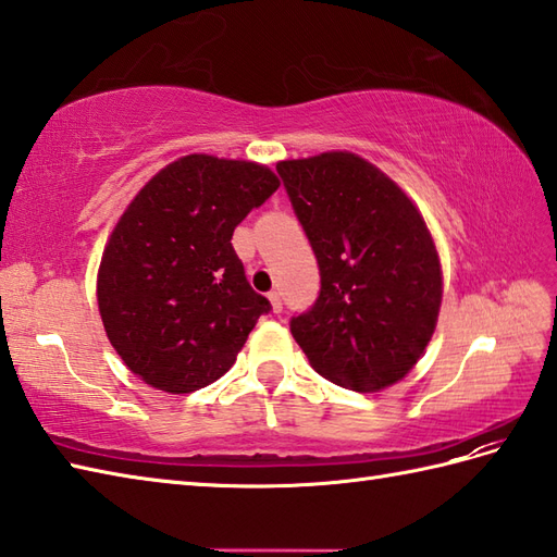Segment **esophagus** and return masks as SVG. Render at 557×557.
Returning a JSON list of instances; mask_svg holds the SVG:
<instances>
[{
	"label": "esophagus",
	"instance_id": "1",
	"mask_svg": "<svg viewBox=\"0 0 557 557\" xmlns=\"http://www.w3.org/2000/svg\"><path fill=\"white\" fill-rule=\"evenodd\" d=\"M268 299H270V306H273V313H282V299H280V294H277V292H270Z\"/></svg>",
	"mask_w": 557,
	"mask_h": 557
}]
</instances>
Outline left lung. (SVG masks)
I'll list each match as a JSON object with an SVG mask.
<instances>
[{"label":"left lung","mask_w":557,"mask_h":557,"mask_svg":"<svg viewBox=\"0 0 557 557\" xmlns=\"http://www.w3.org/2000/svg\"><path fill=\"white\" fill-rule=\"evenodd\" d=\"M320 265V296L292 334L322 377L382 392L418 366L436 330L442 261L420 209L351 151L277 163Z\"/></svg>","instance_id":"1"}]
</instances>
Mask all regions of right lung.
Returning a JSON list of instances; mask_svg holds the SVG:
<instances>
[{
	"label": "right lung",
	"mask_w": 557,
	"mask_h": 557,
	"mask_svg": "<svg viewBox=\"0 0 557 557\" xmlns=\"http://www.w3.org/2000/svg\"><path fill=\"white\" fill-rule=\"evenodd\" d=\"M277 187L263 163L189 153L127 203L101 253L97 304L141 382L189 394L235 366L270 304L249 287L232 232Z\"/></svg>",
	"instance_id": "add662e5"
}]
</instances>
